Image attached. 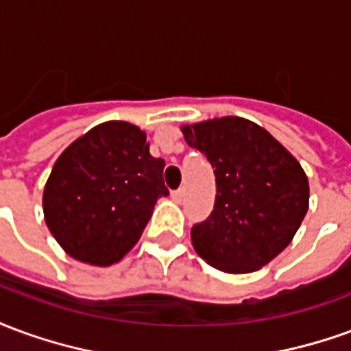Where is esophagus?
<instances>
[{"label":"esophagus","mask_w":351,"mask_h":351,"mask_svg":"<svg viewBox=\"0 0 351 351\" xmlns=\"http://www.w3.org/2000/svg\"><path fill=\"white\" fill-rule=\"evenodd\" d=\"M171 197L175 199L176 203H180V201L184 199V188H178V190L171 191Z\"/></svg>","instance_id":"34e87169"}]
</instances>
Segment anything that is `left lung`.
<instances>
[{
	"label": "left lung",
	"mask_w": 351,
	"mask_h": 351,
	"mask_svg": "<svg viewBox=\"0 0 351 351\" xmlns=\"http://www.w3.org/2000/svg\"><path fill=\"white\" fill-rule=\"evenodd\" d=\"M216 176L210 216L191 228L206 263L243 274L291 243L308 210V178L291 154L258 123L226 116L182 128Z\"/></svg>",
	"instance_id": "8db88e82"
}]
</instances>
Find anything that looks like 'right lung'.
<instances>
[{
  "label": "right lung",
  "mask_w": 351,
  "mask_h": 351,
  "mask_svg": "<svg viewBox=\"0 0 351 351\" xmlns=\"http://www.w3.org/2000/svg\"><path fill=\"white\" fill-rule=\"evenodd\" d=\"M163 167L137 125H95L52 167L43 193L50 233L71 258L99 267L116 263L143 235L156 201L169 195Z\"/></svg>",
  "instance_id": "right-lung-1"
}]
</instances>
